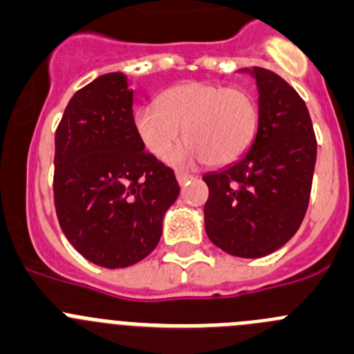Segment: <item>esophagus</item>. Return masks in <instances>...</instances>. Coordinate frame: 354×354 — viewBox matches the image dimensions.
I'll use <instances>...</instances> for the list:
<instances>
[{
  "mask_svg": "<svg viewBox=\"0 0 354 354\" xmlns=\"http://www.w3.org/2000/svg\"><path fill=\"white\" fill-rule=\"evenodd\" d=\"M189 180H192V176H190V174H187V173H176V181H178V183H180V185H185Z\"/></svg>",
  "mask_w": 354,
  "mask_h": 354,
  "instance_id": "esophagus-1",
  "label": "esophagus"
}]
</instances>
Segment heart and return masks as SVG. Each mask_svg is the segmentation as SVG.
Listing matches in <instances>:
<instances>
[{"label": "heart", "mask_w": 354, "mask_h": 354, "mask_svg": "<svg viewBox=\"0 0 354 354\" xmlns=\"http://www.w3.org/2000/svg\"><path fill=\"white\" fill-rule=\"evenodd\" d=\"M257 127L259 107L252 93L206 81L173 86L160 95L158 106L145 104L133 113L139 141L158 160L171 157L185 129L189 142L174 155V164H232L252 146Z\"/></svg>", "instance_id": "b5f03b06"}]
</instances>
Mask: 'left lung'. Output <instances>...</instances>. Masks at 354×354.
I'll list each match as a JSON object with an SVG mask.
<instances>
[{"mask_svg": "<svg viewBox=\"0 0 354 354\" xmlns=\"http://www.w3.org/2000/svg\"><path fill=\"white\" fill-rule=\"evenodd\" d=\"M238 72L256 81L259 127L243 157L203 176L209 189L205 229L224 252L256 259L300 227L317 146L307 106L284 79L259 66Z\"/></svg>", "mask_w": 354, "mask_h": 354, "instance_id": "1", "label": "left lung"}]
</instances>
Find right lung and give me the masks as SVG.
I'll use <instances>...</instances> for the list:
<instances>
[{
	"instance_id": "obj_1",
	"label": "right lung",
	"mask_w": 354,
	"mask_h": 354,
	"mask_svg": "<svg viewBox=\"0 0 354 354\" xmlns=\"http://www.w3.org/2000/svg\"><path fill=\"white\" fill-rule=\"evenodd\" d=\"M123 72L98 75L70 98L54 136V206L66 240L104 268L145 259L180 196L174 173L133 130Z\"/></svg>"
}]
</instances>
